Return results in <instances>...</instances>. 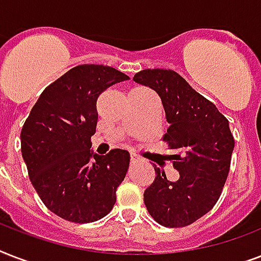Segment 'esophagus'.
I'll list each match as a JSON object with an SVG mask.
<instances>
[{
	"instance_id": "obj_1",
	"label": "esophagus",
	"mask_w": 261,
	"mask_h": 261,
	"mask_svg": "<svg viewBox=\"0 0 261 261\" xmlns=\"http://www.w3.org/2000/svg\"><path fill=\"white\" fill-rule=\"evenodd\" d=\"M130 160H131V163H137V161H139V155L134 154V153H131L130 154Z\"/></svg>"
}]
</instances>
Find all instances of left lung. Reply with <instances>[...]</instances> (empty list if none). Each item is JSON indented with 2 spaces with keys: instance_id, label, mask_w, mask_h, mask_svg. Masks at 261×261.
I'll return each instance as SVG.
<instances>
[{
  "instance_id": "left-lung-1",
  "label": "left lung",
  "mask_w": 261,
  "mask_h": 261,
  "mask_svg": "<svg viewBox=\"0 0 261 261\" xmlns=\"http://www.w3.org/2000/svg\"><path fill=\"white\" fill-rule=\"evenodd\" d=\"M133 80L161 97L169 123L163 141L174 151L173 168L180 173L177 181H169L154 167V181L143 194L145 206L163 226H188L221 196L234 149L229 120L176 71L146 69Z\"/></svg>"
}]
</instances>
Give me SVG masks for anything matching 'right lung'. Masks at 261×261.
<instances>
[{
	"label": "right lung",
	"instance_id": "add662e5",
	"mask_svg": "<svg viewBox=\"0 0 261 261\" xmlns=\"http://www.w3.org/2000/svg\"><path fill=\"white\" fill-rule=\"evenodd\" d=\"M128 80L104 65H80L39 96L21 130V154L39 198L61 218L75 223L106 217L130 165V153L90 150L98 96Z\"/></svg>",
	"mask_w": 261,
	"mask_h": 261
}]
</instances>
